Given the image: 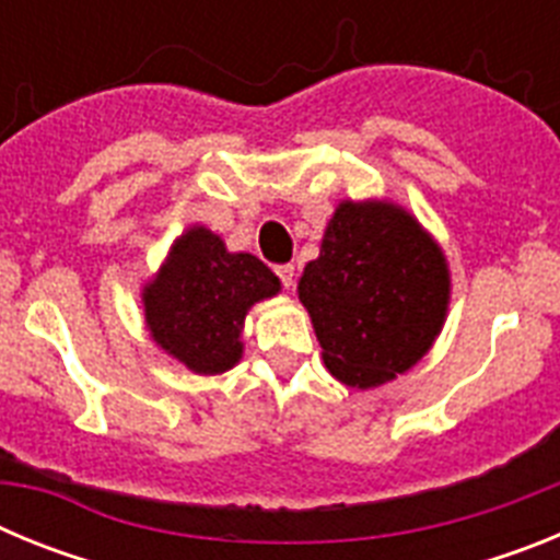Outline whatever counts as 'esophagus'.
<instances>
[{
	"mask_svg": "<svg viewBox=\"0 0 560 560\" xmlns=\"http://www.w3.org/2000/svg\"><path fill=\"white\" fill-rule=\"evenodd\" d=\"M275 271H277V277H280V283H283L285 289H291V285H294V266L280 264V266H275Z\"/></svg>",
	"mask_w": 560,
	"mask_h": 560,
	"instance_id": "esophagus-1",
	"label": "esophagus"
}]
</instances>
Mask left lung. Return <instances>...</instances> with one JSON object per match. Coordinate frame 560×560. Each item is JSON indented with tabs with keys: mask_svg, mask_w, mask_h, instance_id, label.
<instances>
[{
	"mask_svg": "<svg viewBox=\"0 0 560 560\" xmlns=\"http://www.w3.org/2000/svg\"><path fill=\"white\" fill-rule=\"evenodd\" d=\"M300 300L330 373L348 387H378L412 368L440 334L446 257L400 207L345 201L319 257L305 266Z\"/></svg>",
	"mask_w": 560,
	"mask_h": 560,
	"instance_id": "1",
	"label": "left lung"
}]
</instances>
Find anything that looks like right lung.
Segmentation results:
<instances>
[{"label":"right lung","instance_id":"right-lung-1","mask_svg":"<svg viewBox=\"0 0 560 560\" xmlns=\"http://www.w3.org/2000/svg\"><path fill=\"white\" fill-rule=\"evenodd\" d=\"M280 291V280L255 255H232L205 226L173 246L160 277L145 289V323L156 345L192 373H224L241 359V328L257 300Z\"/></svg>","mask_w":560,"mask_h":560}]
</instances>
